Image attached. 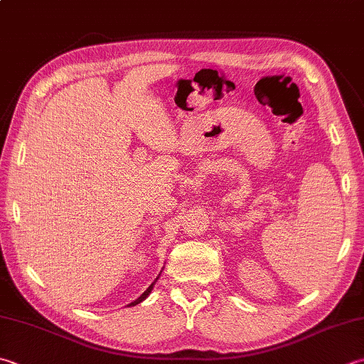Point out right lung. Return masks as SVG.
Returning <instances> with one entry per match:
<instances>
[{"mask_svg":"<svg viewBox=\"0 0 364 364\" xmlns=\"http://www.w3.org/2000/svg\"><path fill=\"white\" fill-rule=\"evenodd\" d=\"M153 286H154V284H151V286H149V287H148V289H146V290L144 291V294H141V295H140V296L137 298V300H135L134 303H131L129 306H135V304H139L140 301H144V300H145V298H146V296H148L149 294H151V289H153Z\"/></svg>","mask_w":364,"mask_h":364,"instance_id":"obj_1","label":"right lung"}]
</instances>
